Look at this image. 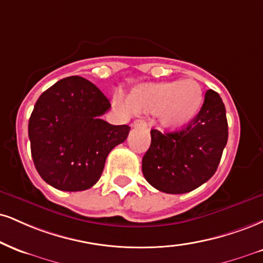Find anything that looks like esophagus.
Here are the masks:
<instances>
[{"instance_id": "1", "label": "esophagus", "mask_w": 263, "mask_h": 263, "mask_svg": "<svg viewBox=\"0 0 263 263\" xmlns=\"http://www.w3.org/2000/svg\"><path fill=\"white\" fill-rule=\"evenodd\" d=\"M132 127L135 128H147V122L143 119H138L135 120L134 123H132Z\"/></svg>"}]
</instances>
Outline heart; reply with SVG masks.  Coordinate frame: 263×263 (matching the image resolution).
Here are the masks:
<instances>
[{
    "label": "heart",
    "instance_id": "b5f03b06",
    "mask_svg": "<svg viewBox=\"0 0 263 263\" xmlns=\"http://www.w3.org/2000/svg\"><path fill=\"white\" fill-rule=\"evenodd\" d=\"M122 104L121 98H116ZM203 103L201 85L195 80H183L136 88L128 97L135 112L157 114L160 126L178 131L196 118Z\"/></svg>",
    "mask_w": 263,
    "mask_h": 263
}]
</instances>
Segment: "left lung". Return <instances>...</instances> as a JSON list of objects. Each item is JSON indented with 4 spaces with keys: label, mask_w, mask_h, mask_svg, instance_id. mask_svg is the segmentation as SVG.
I'll use <instances>...</instances> for the list:
<instances>
[{
    "label": "left lung",
    "mask_w": 263,
    "mask_h": 263,
    "mask_svg": "<svg viewBox=\"0 0 263 263\" xmlns=\"http://www.w3.org/2000/svg\"><path fill=\"white\" fill-rule=\"evenodd\" d=\"M151 147L142 172L153 187L165 194H186L216 173L228 142L226 106L217 91H205L203 105L186 127L162 134L151 131Z\"/></svg>",
    "instance_id": "obj_1"
}]
</instances>
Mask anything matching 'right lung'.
I'll list each match as a JSON object with an SVG mask.
<instances>
[{
	"label": "right lung",
	"instance_id": "add662e5",
	"mask_svg": "<svg viewBox=\"0 0 263 263\" xmlns=\"http://www.w3.org/2000/svg\"><path fill=\"white\" fill-rule=\"evenodd\" d=\"M110 106L99 88L78 76L56 82L41 94L28 134L34 165L44 181L61 191L96 185L107 154L131 128L100 119Z\"/></svg>",
	"mask_w": 263,
	"mask_h": 263
}]
</instances>
